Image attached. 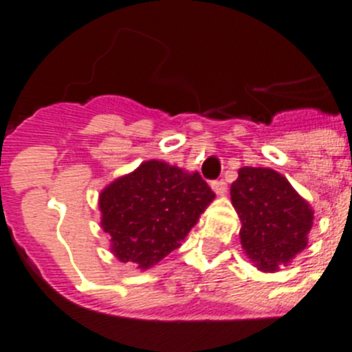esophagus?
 Instances as JSON below:
<instances>
[{
  "label": "esophagus",
  "instance_id": "34e87169",
  "mask_svg": "<svg viewBox=\"0 0 352 352\" xmlns=\"http://www.w3.org/2000/svg\"><path fill=\"white\" fill-rule=\"evenodd\" d=\"M211 188H213V192L217 195H223L227 192V183L223 182V179H220V182H213L211 183Z\"/></svg>",
  "mask_w": 352,
  "mask_h": 352
}]
</instances>
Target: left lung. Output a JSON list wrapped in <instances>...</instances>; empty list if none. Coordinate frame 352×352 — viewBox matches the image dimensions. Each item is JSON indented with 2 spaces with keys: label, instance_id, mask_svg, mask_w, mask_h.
Wrapping results in <instances>:
<instances>
[{
  "label": "left lung",
  "instance_id": "8db88e82",
  "mask_svg": "<svg viewBox=\"0 0 352 352\" xmlns=\"http://www.w3.org/2000/svg\"><path fill=\"white\" fill-rule=\"evenodd\" d=\"M231 201L241 220V248L257 270L278 272L305 250L314 210L280 173L241 167L231 185Z\"/></svg>",
  "mask_w": 352,
  "mask_h": 352
}]
</instances>
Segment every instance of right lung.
<instances>
[{
  "label": "right lung",
  "mask_w": 352,
  "mask_h": 352,
  "mask_svg": "<svg viewBox=\"0 0 352 352\" xmlns=\"http://www.w3.org/2000/svg\"><path fill=\"white\" fill-rule=\"evenodd\" d=\"M213 199L197 170L148 160L100 192V226L114 257L144 272L182 245Z\"/></svg>",
  "instance_id": "right-lung-1"
}]
</instances>
